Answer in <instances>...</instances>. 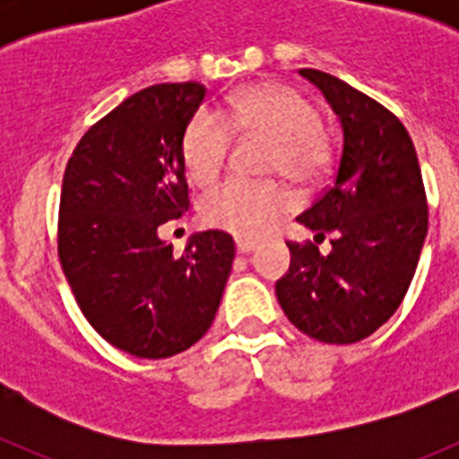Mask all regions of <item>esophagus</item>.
<instances>
[{"label":"esophagus","instance_id":"obj_1","mask_svg":"<svg viewBox=\"0 0 459 459\" xmlns=\"http://www.w3.org/2000/svg\"><path fill=\"white\" fill-rule=\"evenodd\" d=\"M257 248V243H253V241H237V250L241 255H246V253H253V250Z\"/></svg>","mask_w":459,"mask_h":459}]
</instances>
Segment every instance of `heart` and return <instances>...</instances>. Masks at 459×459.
I'll use <instances>...</instances> for the list:
<instances>
[{
	"instance_id": "1",
	"label": "heart",
	"mask_w": 459,
	"mask_h": 459,
	"mask_svg": "<svg viewBox=\"0 0 459 459\" xmlns=\"http://www.w3.org/2000/svg\"><path fill=\"white\" fill-rule=\"evenodd\" d=\"M241 140H269L266 174H282L294 184H315L331 169L335 137L322 124V112L307 96L287 84H253L230 96L225 115L200 108L181 135L186 174L197 186L216 184ZM291 209V197L275 181L253 184L232 179L202 200V221L246 241L264 237Z\"/></svg>"
}]
</instances>
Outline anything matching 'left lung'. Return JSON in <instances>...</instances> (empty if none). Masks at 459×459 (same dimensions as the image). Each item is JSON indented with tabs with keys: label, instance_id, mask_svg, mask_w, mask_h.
<instances>
[{
	"label": "left lung",
	"instance_id": "8db88e82",
	"mask_svg": "<svg viewBox=\"0 0 459 459\" xmlns=\"http://www.w3.org/2000/svg\"><path fill=\"white\" fill-rule=\"evenodd\" d=\"M342 121L333 184L296 221L331 237V253L287 241L291 266L275 282L287 319L310 338L351 344L368 338L403 303L428 234V197L403 121L344 80L301 68Z\"/></svg>",
	"mask_w": 459,
	"mask_h": 459
}]
</instances>
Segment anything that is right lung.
Wrapping results in <instances>:
<instances>
[{"label": "right lung", "mask_w": 459, "mask_h": 459, "mask_svg": "<svg viewBox=\"0 0 459 459\" xmlns=\"http://www.w3.org/2000/svg\"><path fill=\"white\" fill-rule=\"evenodd\" d=\"M202 82L133 93L73 149L64 172L56 253L87 322L137 359H168L209 331L234 262L227 232L195 234L174 255L158 238L190 209L181 135Z\"/></svg>", "instance_id": "add662e5"}]
</instances>
